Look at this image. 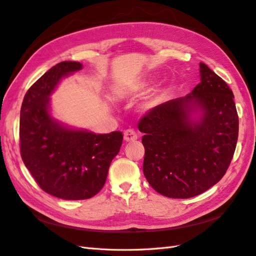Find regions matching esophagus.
Returning <instances> with one entry per match:
<instances>
[{
  "label": "esophagus",
  "mask_w": 256,
  "mask_h": 256,
  "mask_svg": "<svg viewBox=\"0 0 256 256\" xmlns=\"http://www.w3.org/2000/svg\"><path fill=\"white\" fill-rule=\"evenodd\" d=\"M138 140V134L135 133L134 130H124V140L126 142H135Z\"/></svg>",
  "instance_id": "34e87169"
}]
</instances>
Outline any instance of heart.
Segmentation results:
<instances>
[{"label": "heart", "mask_w": 256, "mask_h": 256, "mask_svg": "<svg viewBox=\"0 0 256 256\" xmlns=\"http://www.w3.org/2000/svg\"><path fill=\"white\" fill-rule=\"evenodd\" d=\"M144 86H145V85H144Z\"/></svg>", "instance_id": "obj_1"}]
</instances>
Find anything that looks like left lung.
Segmentation results:
<instances>
[{
  "mask_svg": "<svg viewBox=\"0 0 256 256\" xmlns=\"http://www.w3.org/2000/svg\"><path fill=\"white\" fill-rule=\"evenodd\" d=\"M200 84L142 118V171L156 192L188 198L222 179L236 150L239 118L232 90L204 63Z\"/></svg>",
  "mask_w": 256,
  "mask_h": 256,
  "instance_id": "obj_1",
  "label": "left lung"
}]
</instances>
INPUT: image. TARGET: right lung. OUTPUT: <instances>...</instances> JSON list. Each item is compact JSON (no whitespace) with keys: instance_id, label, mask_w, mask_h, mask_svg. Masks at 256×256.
Here are the masks:
<instances>
[{"instance_id":"right-lung-1","label":"right lung","mask_w":256,"mask_h":256,"mask_svg":"<svg viewBox=\"0 0 256 256\" xmlns=\"http://www.w3.org/2000/svg\"><path fill=\"white\" fill-rule=\"evenodd\" d=\"M82 68V64L72 61L54 65L28 89L20 109L22 162L44 192L62 200L96 195L123 140L118 130L96 134L52 116L50 96L63 78Z\"/></svg>"}]
</instances>
